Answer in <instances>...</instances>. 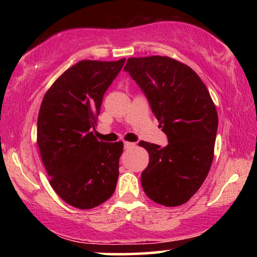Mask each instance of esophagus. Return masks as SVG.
Listing matches in <instances>:
<instances>
[{"instance_id":"1","label":"esophagus","mask_w":257,"mask_h":257,"mask_svg":"<svg viewBox=\"0 0 257 257\" xmlns=\"http://www.w3.org/2000/svg\"><path fill=\"white\" fill-rule=\"evenodd\" d=\"M136 144L135 143H130V142H124V147L125 149H131V147H135Z\"/></svg>"}]
</instances>
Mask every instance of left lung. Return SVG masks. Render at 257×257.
I'll return each mask as SVG.
<instances>
[{"mask_svg": "<svg viewBox=\"0 0 257 257\" xmlns=\"http://www.w3.org/2000/svg\"><path fill=\"white\" fill-rule=\"evenodd\" d=\"M146 94L168 145L140 142L150 156L142 173L154 202L180 206L198 192L213 163L217 112L201 78L167 56L128 58L124 68Z\"/></svg>", "mask_w": 257, "mask_h": 257, "instance_id": "obj_1", "label": "left lung"}]
</instances>
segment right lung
Here are the masks:
<instances>
[{
	"label": "right lung",
	"instance_id": "right-lung-1",
	"mask_svg": "<svg viewBox=\"0 0 257 257\" xmlns=\"http://www.w3.org/2000/svg\"><path fill=\"white\" fill-rule=\"evenodd\" d=\"M125 58L84 59L62 73L42 100L37 144L51 187L66 203L91 209L113 194L122 142H99L97 125L105 91Z\"/></svg>",
	"mask_w": 257,
	"mask_h": 257
}]
</instances>
